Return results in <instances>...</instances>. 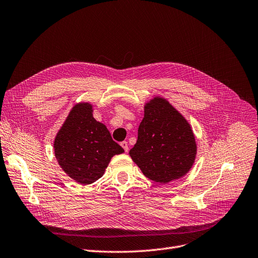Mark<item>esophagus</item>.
I'll return each mask as SVG.
<instances>
[{
  "label": "esophagus",
  "mask_w": 258,
  "mask_h": 258,
  "mask_svg": "<svg viewBox=\"0 0 258 258\" xmlns=\"http://www.w3.org/2000/svg\"><path fill=\"white\" fill-rule=\"evenodd\" d=\"M120 146L122 147V149H124L126 152L128 151V143L126 142V141H124V142H121L120 143Z\"/></svg>",
  "instance_id": "1"
}]
</instances>
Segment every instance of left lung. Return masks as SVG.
Segmentation results:
<instances>
[{"instance_id":"8db88e82","label":"left lung","mask_w":258,"mask_h":258,"mask_svg":"<svg viewBox=\"0 0 258 258\" xmlns=\"http://www.w3.org/2000/svg\"><path fill=\"white\" fill-rule=\"evenodd\" d=\"M196 150L188 120L167 100L154 96L145 104L138 141L129 154L146 177L159 183L182 177L192 168Z\"/></svg>"}]
</instances>
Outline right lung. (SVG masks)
I'll return each instance as SVG.
<instances>
[{"instance_id":"1","label":"right lung","mask_w":258,"mask_h":258,"mask_svg":"<svg viewBox=\"0 0 258 258\" xmlns=\"http://www.w3.org/2000/svg\"><path fill=\"white\" fill-rule=\"evenodd\" d=\"M92 112L90 103L73 106L53 144L59 167L81 185H90L101 178L112 156L124 152Z\"/></svg>"}]
</instances>
